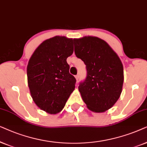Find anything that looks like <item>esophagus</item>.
<instances>
[{"instance_id": "obj_1", "label": "esophagus", "mask_w": 147, "mask_h": 147, "mask_svg": "<svg viewBox=\"0 0 147 147\" xmlns=\"http://www.w3.org/2000/svg\"><path fill=\"white\" fill-rule=\"evenodd\" d=\"M75 78H76V79L77 80H79V75H75Z\"/></svg>"}]
</instances>
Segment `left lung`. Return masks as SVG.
<instances>
[{
    "label": "left lung",
    "mask_w": 147,
    "mask_h": 147,
    "mask_svg": "<svg viewBox=\"0 0 147 147\" xmlns=\"http://www.w3.org/2000/svg\"><path fill=\"white\" fill-rule=\"evenodd\" d=\"M75 53L86 65L87 77L79 90L88 109L104 112L118 101L124 83V68L116 52L97 37L74 40Z\"/></svg>",
    "instance_id": "obj_1"
}]
</instances>
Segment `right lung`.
<instances>
[{
	"instance_id": "1",
	"label": "right lung",
	"mask_w": 147,
	"mask_h": 147,
	"mask_svg": "<svg viewBox=\"0 0 147 147\" xmlns=\"http://www.w3.org/2000/svg\"><path fill=\"white\" fill-rule=\"evenodd\" d=\"M73 40L55 36L35 50L27 68L31 95L41 109L57 113L64 108L75 88L76 79L66 62L73 53Z\"/></svg>"
}]
</instances>
